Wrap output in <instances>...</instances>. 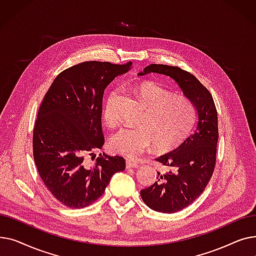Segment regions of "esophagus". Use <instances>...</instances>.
<instances>
[{
    "label": "esophagus",
    "mask_w": 256,
    "mask_h": 256,
    "mask_svg": "<svg viewBox=\"0 0 256 256\" xmlns=\"http://www.w3.org/2000/svg\"><path fill=\"white\" fill-rule=\"evenodd\" d=\"M137 166H138V163L136 162V160H130V158H126V167L128 169H130V168H136Z\"/></svg>",
    "instance_id": "1"
}]
</instances>
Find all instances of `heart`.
<instances>
[{"label": "heart", "mask_w": 256, "mask_h": 256, "mask_svg": "<svg viewBox=\"0 0 256 256\" xmlns=\"http://www.w3.org/2000/svg\"><path fill=\"white\" fill-rule=\"evenodd\" d=\"M137 96L145 108L137 128H121L110 138L111 150L128 158H136L154 145L158 152L178 147L191 134L196 121V108L186 96H176L169 89L154 82L140 84ZM116 94L106 100L102 116L114 126L118 114L113 108Z\"/></svg>", "instance_id": "heart-1"}]
</instances>
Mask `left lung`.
<instances>
[{"mask_svg":"<svg viewBox=\"0 0 256 256\" xmlns=\"http://www.w3.org/2000/svg\"><path fill=\"white\" fill-rule=\"evenodd\" d=\"M150 72L168 76L176 80L194 104L198 114L192 135L178 148L156 158L168 170L158 172V182L140 193L144 204L152 210L172 214L190 206L212 178L219 138L218 114L210 92L189 72L176 66L150 64L139 74Z\"/></svg>","mask_w":256,"mask_h":256,"instance_id":"1","label":"left lung"}]
</instances>
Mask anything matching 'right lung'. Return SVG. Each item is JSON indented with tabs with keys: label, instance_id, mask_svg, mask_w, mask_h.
<instances>
[{
	"label": "right lung",
	"instance_id": "add662e5",
	"mask_svg": "<svg viewBox=\"0 0 256 256\" xmlns=\"http://www.w3.org/2000/svg\"><path fill=\"white\" fill-rule=\"evenodd\" d=\"M132 62L87 61L60 72L39 106L33 130V156L39 176L64 206L82 208L104 194L126 160L102 156L90 166L88 156L102 148V96L112 80Z\"/></svg>",
	"mask_w": 256,
	"mask_h": 256
}]
</instances>
